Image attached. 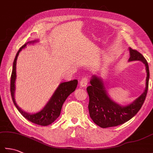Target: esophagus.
I'll return each instance as SVG.
<instances>
[{"label":"esophagus","mask_w":153,"mask_h":153,"mask_svg":"<svg viewBox=\"0 0 153 153\" xmlns=\"http://www.w3.org/2000/svg\"><path fill=\"white\" fill-rule=\"evenodd\" d=\"M89 82V79L87 77H82V79L80 81V85L82 87H85L87 85Z\"/></svg>","instance_id":"34e87169"}]
</instances>
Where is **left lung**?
<instances>
[{
  "instance_id": "1",
  "label": "left lung",
  "mask_w": 153,
  "mask_h": 153,
  "mask_svg": "<svg viewBox=\"0 0 153 153\" xmlns=\"http://www.w3.org/2000/svg\"><path fill=\"white\" fill-rule=\"evenodd\" d=\"M129 50L130 54L129 61L139 60L145 65L147 79L145 91L132 103L126 106H120L108 97L102 79L93 76L90 81L91 85L87 87L89 97L88 108L90 117L94 123L100 128L117 126L128 122L141 109L147 96L149 80L147 61L137 51L131 48Z\"/></svg>"
}]
</instances>
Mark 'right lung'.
<instances>
[{"mask_svg":"<svg viewBox=\"0 0 153 153\" xmlns=\"http://www.w3.org/2000/svg\"><path fill=\"white\" fill-rule=\"evenodd\" d=\"M36 41H32L31 42H28V43H33ZM25 47H26V44L24 45L19 48L17 54L16 55L14 63H13V68L10 79V92L12 99L13 102H14V105L18 110V111L21 113V114L25 118H26L32 123H35V124L42 126H48L54 122L56 120V119L58 118V117L60 116L62 107L65 100H66L67 97L71 93H73L76 90V87L77 85V80L74 79L68 82L61 83L59 86L58 87L56 90L55 91V92L49 100V101L47 102L46 106L40 112L34 114H30L22 110L16 102L14 98V92L15 81L16 78V60H17L19 52L22 50V48H25Z\"/></svg>","mask_w":153,"mask_h":153,"instance_id":"1","label":"right lung"}]
</instances>
